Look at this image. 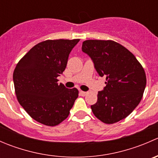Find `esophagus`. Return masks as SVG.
<instances>
[{
  "mask_svg": "<svg viewBox=\"0 0 158 158\" xmlns=\"http://www.w3.org/2000/svg\"><path fill=\"white\" fill-rule=\"evenodd\" d=\"M80 95H82V96H85V95H87V92H83V91H80Z\"/></svg>",
  "mask_w": 158,
  "mask_h": 158,
  "instance_id": "obj_1",
  "label": "esophagus"
}]
</instances>
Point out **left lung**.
Masks as SVG:
<instances>
[{
    "mask_svg": "<svg viewBox=\"0 0 158 158\" xmlns=\"http://www.w3.org/2000/svg\"><path fill=\"white\" fill-rule=\"evenodd\" d=\"M82 50L92 59L98 75L106 77V86L91 106L93 114L106 124L125 118L140 103L146 86L141 63L128 49L112 40H85Z\"/></svg>",
    "mask_w": 158,
    "mask_h": 158,
    "instance_id": "1",
    "label": "left lung"
}]
</instances>
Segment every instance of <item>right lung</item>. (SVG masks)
I'll use <instances>...</instances> for the list:
<instances>
[{
	"label": "right lung",
	"mask_w": 158,
	"mask_h": 158,
	"mask_svg": "<svg viewBox=\"0 0 158 158\" xmlns=\"http://www.w3.org/2000/svg\"><path fill=\"white\" fill-rule=\"evenodd\" d=\"M75 40H48L39 43L19 61L13 74L17 100L36 122L55 126L69 116L78 98L77 89L59 84Z\"/></svg>",
	"instance_id": "right-lung-1"
}]
</instances>
